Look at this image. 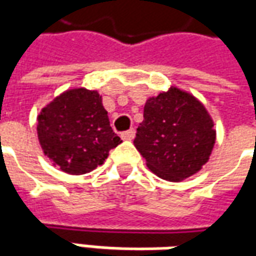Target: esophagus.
<instances>
[{"label":"esophagus","mask_w":256,"mask_h":256,"mask_svg":"<svg viewBox=\"0 0 256 256\" xmlns=\"http://www.w3.org/2000/svg\"><path fill=\"white\" fill-rule=\"evenodd\" d=\"M134 136H136V130H134V128H130V130H128V132H123V133L120 134L122 140H128V141L133 140Z\"/></svg>","instance_id":"1"}]
</instances>
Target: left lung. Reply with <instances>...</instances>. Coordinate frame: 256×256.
Here are the masks:
<instances>
[{
    "mask_svg": "<svg viewBox=\"0 0 256 256\" xmlns=\"http://www.w3.org/2000/svg\"><path fill=\"white\" fill-rule=\"evenodd\" d=\"M215 138L214 120L206 106L193 94L172 86L146 100L134 146L150 172L180 182L208 162Z\"/></svg>",
    "mask_w": 256,
    "mask_h": 256,
    "instance_id": "1",
    "label": "left lung"
}]
</instances>
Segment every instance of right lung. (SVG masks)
Segmentation results:
<instances>
[{"instance_id":"obj_1","label":"right lung","mask_w":256,"mask_h":256,"mask_svg":"<svg viewBox=\"0 0 256 256\" xmlns=\"http://www.w3.org/2000/svg\"><path fill=\"white\" fill-rule=\"evenodd\" d=\"M42 152L71 176L94 170L122 142L110 126L97 90L74 88L54 97L36 116Z\"/></svg>"}]
</instances>
